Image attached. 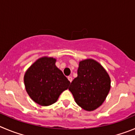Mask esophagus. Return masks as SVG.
I'll return each instance as SVG.
<instances>
[{"mask_svg": "<svg viewBox=\"0 0 135 135\" xmlns=\"http://www.w3.org/2000/svg\"><path fill=\"white\" fill-rule=\"evenodd\" d=\"M68 79H69V80L70 82V83H71L72 80H73V78H72V76H68Z\"/></svg>", "mask_w": 135, "mask_h": 135, "instance_id": "obj_1", "label": "esophagus"}]
</instances>
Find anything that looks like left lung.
<instances>
[{
	"label": "left lung",
	"instance_id": "1",
	"mask_svg": "<svg viewBox=\"0 0 135 135\" xmlns=\"http://www.w3.org/2000/svg\"><path fill=\"white\" fill-rule=\"evenodd\" d=\"M78 76L70 83L69 90L76 104L86 111L99 108L110 89V78L107 70L94 59L79 62Z\"/></svg>",
	"mask_w": 135,
	"mask_h": 135
}]
</instances>
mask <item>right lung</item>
Returning a JSON list of instances; mask_svg holds the SVG:
<instances>
[{"instance_id":"obj_1","label":"right lung","mask_w":135,"mask_h":135,"mask_svg":"<svg viewBox=\"0 0 135 135\" xmlns=\"http://www.w3.org/2000/svg\"><path fill=\"white\" fill-rule=\"evenodd\" d=\"M56 61L53 57L39 58L26 70L24 76L28 94L33 101L44 107L56 103L70 83L55 65Z\"/></svg>"}]
</instances>
